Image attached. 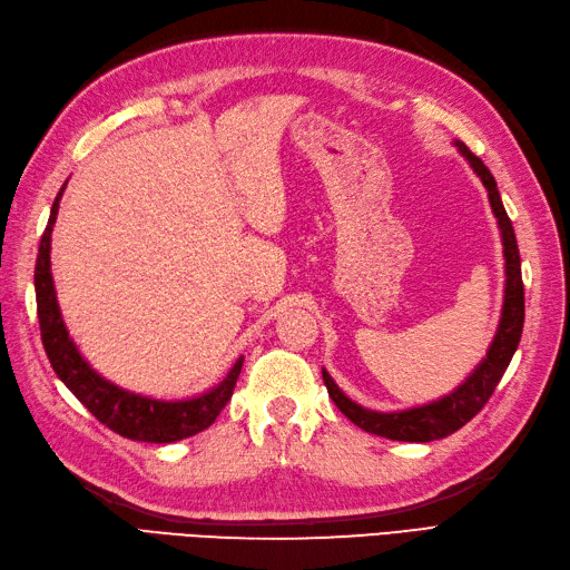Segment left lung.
Listing matches in <instances>:
<instances>
[{"mask_svg": "<svg viewBox=\"0 0 570 570\" xmlns=\"http://www.w3.org/2000/svg\"><path fill=\"white\" fill-rule=\"evenodd\" d=\"M461 150V156L471 163L473 173L480 183L488 189V199L492 214H495L500 236H502V256H504V299H502V314L495 338L485 353V358L475 365V371L465 377V381L449 392V395L439 397L434 402L420 404V407L397 410V412H375L368 407H361L344 395L334 377L322 368L324 385L328 390V397L334 400L336 407L344 412L348 420L361 426L363 432L385 436L392 441H416V444H426V441L444 439L471 422L473 416L485 407L492 392H495L500 377L508 371V365L514 356L517 346H520L522 326H524V285H522V263H520V248H517V236L512 229V222L508 212L502 207V199L498 193V183L492 173L485 168V163L475 154L468 150L463 141H453Z\"/></svg>", "mask_w": 570, "mask_h": 570, "instance_id": "obj_1", "label": "left lung"}]
</instances>
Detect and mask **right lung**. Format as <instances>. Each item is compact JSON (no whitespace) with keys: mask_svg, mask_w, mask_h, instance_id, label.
Segmentation results:
<instances>
[{"mask_svg":"<svg viewBox=\"0 0 570 570\" xmlns=\"http://www.w3.org/2000/svg\"><path fill=\"white\" fill-rule=\"evenodd\" d=\"M62 193H66V185L60 187L53 207H50L48 226L41 236V246H38L33 273L38 324H41L46 356L50 365H53L56 375L99 422L126 439L148 441V444H173V441L205 432L226 407V402L232 400L244 356L234 363V368L226 373L219 385L187 400H156L138 395V392L124 390L99 375L85 361L68 334V326L62 322L58 307L53 273H50V234H53Z\"/></svg>","mask_w":570,"mask_h":570,"instance_id":"obj_1","label":"right lung"}]
</instances>
